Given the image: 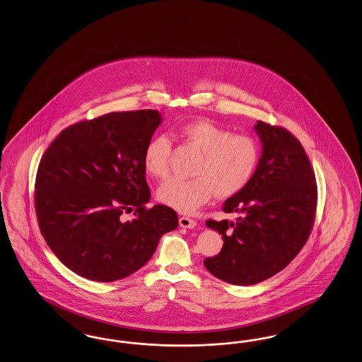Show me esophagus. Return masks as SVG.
<instances>
[{
    "label": "esophagus",
    "mask_w": 362,
    "mask_h": 362,
    "mask_svg": "<svg viewBox=\"0 0 362 362\" xmlns=\"http://www.w3.org/2000/svg\"><path fill=\"white\" fill-rule=\"evenodd\" d=\"M179 225L185 229H194L197 226V221H194L192 218L180 217L179 218Z\"/></svg>",
    "instance_id": "obj_1"
}]
</instances>
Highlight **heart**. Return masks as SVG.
<instances>
[{
	"mask_svg": "<svg viewBox=\"0 0 362 362\" xmlns=\"http://www.w3.org/2000/svg\"><path fill=\"white\" fill-rule=\"evenodd\" d=\"M180 136L198 148L192 179L171 177L158 189L161 203L180 213H194L216 194L228 198L245 187L253 174L259 151L255 140L246 134H232L209 119H197L179 129ZM171 141L165 134L152 137L145 145V171L153 177H163L170 170Z\"/></svg>",
	"mask_w": 362,
	"mask_h": 362,
	"instance_id": "obj_1",
	"label": "heart"
}]
</instances>
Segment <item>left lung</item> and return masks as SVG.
I'll return each mask as SVG.
<instances>
[{"mask_svg": "<svg viewBox=\"0 0 362 362\" xmlns=\"http://www.w3.org/2000/svg\"><path fill=\"white\" fill-rule=\"evenodd\" d=\"M261 156L245 187L223 203L235 221L206 222L223 246L204 259L218 279L252 286L284 269L303 247L315 219L317 183L310 160L288 130L257 121Z\"/></svg>", "mask_w": 362, "mask_h": 362, "instance_id": "8db88e82", "label": "left lung"}]
</instances>
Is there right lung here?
Returning a JSON list of instances; mask_svg holds the SVG:
<instances>
[{"mask_svg": "<svg viewBox=\"0 0 362 362\" xmlns=\"http://www.w3.org/2000/svg\"><path fill=\"white\" fill-rule=\"evenodd\" d=\"M161 119L156 110L109 113L62 130L45 151L35 185L39 228L75 274L102 283L124 279L177 228L171 207H145L143 155Z\"/></svg>", "mask_w": 362, "mask_h": 362, "instance_id": "add662e5", "label": "right lung"}]
</instances>
